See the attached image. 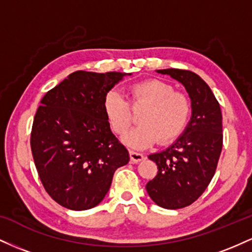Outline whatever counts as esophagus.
I'll list each match as a JSON object with an SVG mask.
<instances>
[{
	"label": "esophagus",
	"mask_w": 252,
	"mask_h": 252,
	"mask_svg": "<svg viewBox=\"0 0 252 252\" xmlns=\"http://www.w3.org/2000/svg\"><path fill=\"white\" fill-rule=\"evenodd\" d=\"M129 155H130V160H131L132 163H138V162H141V161H142L143 158H144V155H143V154H141V153L132 152V150H130Z\"/></svg>",
	"instance_id": "obj_1"
}]
</instances>
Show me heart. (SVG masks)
I'll return each mask as SVG.
<instances>
[{
	"mask_svg": "<svg viewBox=\"0 0 252 252\" xmlns=\"http://www.w3.org/2000/svg\"><path fill=\"white\" fill-rule=\"evenodd\" d=\"M130 103L136 108L147 106L140 116L138 128L124 135L122 142L129 148L142 150L160 143H169L181 135L190 116V102L186 94L162 80L150 79L136 83L130 88ZM106 120L117 135H123L131 126L128 100L117 90H110L103 98Z\"/></svg>",
	"mask_w": 252,
	"mask_h": 252,
	"instance_id": "obj_1",
	"label": "heart"
}]
</instances>
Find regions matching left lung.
Listing matches in <instances>:
<instances>
[{"label": "left lung", "instance_id": "left-lung-1", "mask_svg": "<svg viewBox=\"0 0 252 252\" xmlns=\"http://www.w3.org/2000/svg\"><path fill=\"white\" fill-rule=\"evenodd\" d=\"M184 85L192 115L184 132L172 146L148 156L158 166V175L146 189L158 206L178 210L194 202L215 175L222 147L221 111L210 86L194 72L156 70Z\"/></svg>", "mask_w": 252, "mask_h": 252}]
</instances>
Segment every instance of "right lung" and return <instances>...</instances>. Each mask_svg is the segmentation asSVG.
Wrapping results in <instances>:
<instances>
[{
    "instance_id": "add662e5",
    "label": "right lung",
    "mask_w": 252,
    "mask_h": 252,
    "mask_svg": "<svg viewBox=\"0 0 252 252\" xmlns=\"http://www.w3.org/2000/svg\"><path fill=\"white\" fill-rule=\"evenodd\" d=\"M126 76L76 71L43 96L31 147L40 180L58 204L73 211L97 206L129 153L112 134L103 98Z\"/></svg>"
}]
</instances>
